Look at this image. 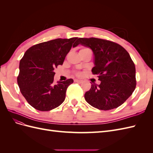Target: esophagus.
I'll return each mask as SVG.
<instances>
[{
    "mask_svg": "<svg viewBox=\"0 0 153 153\" xmlns=\"http://www.w3.org/2000/svg\"><path fill=\"white\" fill-rule=\"evenodd\" d=\"M75 82H77V83H82V80H78V79H75Z\"/></svg>",
    "mask_w": 153,
    "mask_h": 153,
    "instance_id": "esophagus-1",
    "label": "esophagus"
}]
</instances>
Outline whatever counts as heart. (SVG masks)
I'll return each instance as SVG.
<instances>
[{"label":"heart","mask_w":153,"mask_h":153,"mask_svg":"<svg viewBox=\"0 0 153 153\" xmlns=\"http://www.w3.org/2000/svg\"><path fill=\"white\" fill-rule=\"evenodd\" d=\"M78 75H80V73H78Z\"/></svg>","instance_id":"heart-1"}]
</instances>
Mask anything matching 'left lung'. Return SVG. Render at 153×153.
<instances>
[{
	"label": "left lung",
	"mask_w": 153,
	"mask_h": 153,
	"mask_svg": "<svg viewBox=\"0 0 153 153\" xmlns=\"http://www.w3.org/2000/svg\"><path fill=\"white\" fill-rule=\"evenodd\" d=\"M76 43L92 50L94 67L92 72L101 81L100 85L92 84L85 92L87 102L102 110L121 106L137 84L135 64L128 52L116 43L99 38H78Z\"/></svg>",
	"instance_id": "1"
}]
</instances>
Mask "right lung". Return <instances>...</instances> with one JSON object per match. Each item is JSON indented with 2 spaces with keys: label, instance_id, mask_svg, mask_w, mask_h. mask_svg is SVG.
<instances>
[{
  "label": "right lung",
  "instance_id": "obj_1",
  "mask_svg": "<svg viewBox=\"0 0 153 153\" xmlns=\"http://www.w3.org/2000/svg\"><path fill=\"white\" fill-rule=\"evenodd\" d=\"M78 39H55L35 45L26 51L20 60L17 82L21 93L32 107L49 111L64 102L67 88L73 80L55 84L54 69L62 65L72 46L78 45Z\"/></svg>",
  "mask_w": 153,
  "mask_h": 153
}]
</instances>
